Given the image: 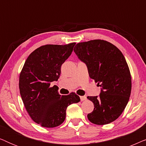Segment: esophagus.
I'll list each match as a JSON object with an SVG mask.
<instances>
[{
	"instance_id": "34e87169",
	"label": "esophagus",
	"mask_w": 146,
	"mask_h": 146,
	"mask_svg": "<svg viewBox=\"0 0 146 146\" xmlns=\"http://www.w3.org/2000/svg\"><path fill=\"white\" fill-rule=\"evenodd\" d=\"M86 100V96H80V100L81 101H84Z\"/></svg>"
}]
</instances>
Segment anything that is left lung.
I'll use <instances>...</instances> for the list:
<instances>
[{
	"label": "left lung",
	"instance_id": "obj_1",
	"mask_svg": "<svg viewBox=\"0 0 146 146\" xmlns=\"http://www.w3.org/2000/svg\"><path fill=\"white\" fill-rule=\"evenodd\" d=\"M74 51L87 65L90 78L102 87L98 97H87L94 106L88 119L96 125L115 121L131 94L130 71L123 54L113 44L100 39L78 43Z\"/></svg>",
	"mask_w": 146,
	"mask_h": 146
}]
</instances>
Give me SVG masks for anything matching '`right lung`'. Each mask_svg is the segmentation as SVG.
Returning a JSON list of instances; mask_svg holds the SVG:
<instances>
[{
    "mask_svg": "<svg viewBox=\"0 0 146 146\" xmlns=\"http://www.w3.org/2000/svg\"><path fill=\"white\" fill-rule=\"evenodd\" d=\"M75 42L65 45L46 44L38 48L27 58L19 76L22 100L32 119L45 127H54L63 123L69 105L79 102L74 92L61 96L56 86L61 66L72 52Z\"/></svg>",
    "mask_w": 146,
    "mask_h": 146,
    "instance_id": "add662e5",
    "label": "right lung"
}]
</instances>
